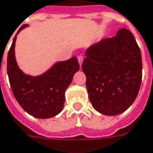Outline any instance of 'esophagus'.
I'll use <instances>...</instances> for the list:
<instances>
[{
	"label": "esophagus",
	"mask_w": 153,
	"mask_h": 153,
	"mask_svg": "<svg viewBox=\"0 0 153 153\" xmlns=\"http://www.w3.org/2000/svg\"><path fill=\"white\" fill-rule=\"evenodd\" d=\"M83 60H84V58H83V56H79L78 57V62H79V65L80 68H81V66H82V64H83Z\"/></svg>",
	"instance_id": "obj_1"
}]
</instances>
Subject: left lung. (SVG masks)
<instances>
[{
    "label": "left lung",
    "instance_id": "obj_1",
    "mask_svg": "<svg viewBox=\"0 0 153 153\" xmlns=\"http://www.w3.org/2000/svg\"><path fill=\"white\" fill-rule=\"evenodd\" d=\"M82 69L94 108L107 116L123 113L135 101L142 82V55L133 35L122 28L113 38L91 45Z\"/></svg>",
    "mask_w": 153,
    "mask_h": 153
}]
</instances>
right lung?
<instances>
[{
    "label": "right lung",
    "mask_w": 153,
    "mask_h": 153,
    "mask_svg": "<svg viewBox=\"0 0 153 153\" xmlns=\"http://www.w3.org/2000/svg\"><path fill=\"white\" fill-rule=\"evenodd\" d=\"M23 25L14 37L7 56V74L11 90L21 108L33 117L50 118L59 114L65 102V91L79 65L76 57L54 64L37 76L25 74L18 66L15 54L17 35L28 27Z\"/></svg>",
    "instance_id": "right-lung-1"
}]
</instances>
